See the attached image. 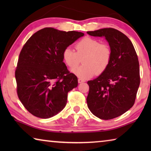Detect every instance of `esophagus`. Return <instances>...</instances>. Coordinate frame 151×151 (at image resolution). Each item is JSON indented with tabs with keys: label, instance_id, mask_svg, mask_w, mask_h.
<instances>
[{
	"label": "esophagus",
	"instance_id": "obj_1",
	"mask_svg": "<svg viewBox=\"0 0 151 151\" xmlns=\"http://www.w3.org/2000/svg\"><path fill=\"white\" fill-rule=\"evenodd\" d=\"M85 81L84 80V79H82V78H79L78 79V83H83V82H85Z\"/></svg>",
	"mask_w": 151,
	"mask_h": 151
}]
</instances>
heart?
Wrapping results in <instances>:
<instances>
[{
	"mask_svg": "<svg viewBox=\"0 0 151 151\" xmlns=\"http://www.w3.org/2000/svg\"><path fill=\"white\" fill-rule=\"evenodd\" d=\"M75 51L66 48L63 52V59L70 68L77 67L83 59V65L72 70L79 77L85 78L94 74L101 75L108 68L112 58V50L106 43L91 37H85L75 45Z\"/></svg>",
	"mask_w": 151,
	"mask_h": 151,
	"instance_id": "obj_1",
	"label": "heart"
}]
</instances>
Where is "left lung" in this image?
Wrapping results in <instances>:
<instances>
[{"label":"left lung","instance_id":"8db88e82","mask_svg":"<svg viewBox=\"0 0 151 151\" xmlns=\"http://www.w3.org/2000/svg\"><path fill=\"white\" fill-rule=\"evenodd\" d=\"M87 33L93 37H105L112 50V58L106 70L87 82L88 107L101 119L116 118L134 104L140 85L137 52L129 38L116 29L106 28Z\"/></svg>","mask_w":151,"mask_h":151}]
</instances>
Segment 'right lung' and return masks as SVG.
Here are the masks:
<instances>
[{
    "label": "right lung",
    "mask_w": 151,
    "mask_h": 151,
    "mask_svg": "<svg viewBox=\"0 0 151 151\" xmlns=\"http://www.w3.org/2000/svg\"><path fill=\"white\" fill-rule=\"evenodd\" d=\"M84 36L77 31L45 28L35 32L20 51L15 70L18 96L32 115L48 119L65 108L77 77L63 63V52Z\"/></svg>",
    "instance_id": "1"
}]
</instances>
